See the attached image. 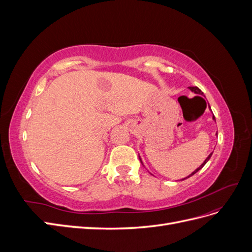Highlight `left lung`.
I'll use <instances>...</instances> for the list:
<instances>
[{
	"mask_svg": "<svg viewBox=\"0 0 252 252\" xmlns=\"http://www.w3.org/2000/svg\"><path fill=\"white\" fill-rule=\"evenodd\" d=\"M189 88H190V90H191V91H193V93H194V94H203V93H202V90H201V89H200L199 87H189ZM213 120H215V121H216V119H215V116H213ZM211 155H212V152H211V154H210V155L208 156V158L205 159V162H204V163H203V164H202V165H201V166L199 167V168H197V169H195V170H194V171H193V172H192L191 174H190V175H189V177H191V175H193V174H194L195 172H197V171H199V170H200L201 168H203V166H204V165H205L206 163H207V162H208V159H209V158H211ZM189 177H187V178H189ZM187 178H185V179H187ZM185 179H183V180H185Z\"/></svg>",
	"mask_w": 252,
	"mask_h": 252,
	"instance_id": "left-lung-1",
	"label": "left lung"
}]
</instances>
